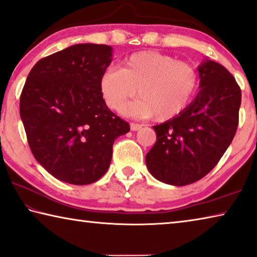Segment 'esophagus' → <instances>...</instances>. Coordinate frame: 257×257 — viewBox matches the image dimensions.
Here are the masks:
<instances>
[{
    "label": "esophagus",
    "mask_w": 257,
    "mask_h": 257,
    "mask_svg": "<svg viewBox=\"0 0 257 257\" xmlns=\"http://www.w3.org/2000/svg\"><path fill=\"white\" fill-rule=\"evenodd\" d=\"M130 126H131V131H139V130L142 128V124H137V123H131L130 124Z\"/></svg>",
    "instance_id": "esophagus-1"
}]
</instances>
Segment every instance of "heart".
<instances>
[{
  "label": "heart",
  "mask_w": 257,
  "mask_h": 257,
  "mask_svg": "<svg viewBox=\"0 0 257 257\" xmlns=\"http://www.w3.org/2000/svg\"><path fill=\"white\" fill-rule=\"evenodd\" d=\"M198 83V73L191 65L149 51L130 56L121 68H108L100 77V91L111 109H118L138 91L141 98L126 104L123 111L166 120L187 108Z\"/></svg>",
  "instance_id": "obj_1"
}]
</instances>
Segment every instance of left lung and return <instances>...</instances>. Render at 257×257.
<instances>
[{
    "label": "left lung",
    "instance_id": "obj_1",
    "mask_svg": "<svg viewBox=\"0 0 257 257\" xmlns=\"http://www.w3.org/2000/svg\"><path fill=\"white\" fill-rule=\"evenodd\" d=\"M198 71L199 93L179 115L154 126L157 141L146 155L150 174L172 186H187L208 174L238 127L241 91L234 77L212 60Z\"/></svg>",
    "mask_w": 257,
    "mask_h": 257
}]
</instances>
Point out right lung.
<instances>
[{
  "instance_id": "1",
  "label": "right lung",
  "mask_w": 257,
  "mask_h": 257,
  "mask_svg": "<svg viewBox=\"0 0 257 257\" xmlns=\"http://www.w3.org/2000/svg\"><path fill=\"white\" fill-rule=\"evenodd\" d=\"M112 59L104 44H75L41 59L20 95L34 157L54 178L84 186L106 173L112 145L130 131L101 95L100 77Z\"/></svg>"
}]
</instances>
